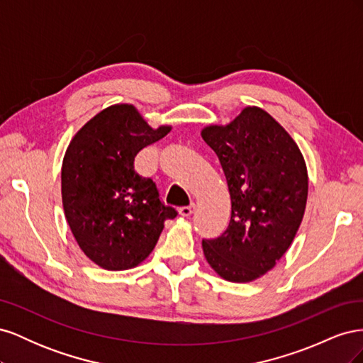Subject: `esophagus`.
<instances>
[{"instance_id":"obj_1","label":"esophagus","mask_w":363,"mask_h":363,"mask_svg":"<svg viewBox=\"0 0 363 363\" xmlns=\"http://www.w3.org/2000/svg\"><path fill=\"white\" fill-rule=\"evenodd\" d=\"M194 212V204H189V206H183L179 208V213L182 216H191Z\"/></svg>"}]
</instances>
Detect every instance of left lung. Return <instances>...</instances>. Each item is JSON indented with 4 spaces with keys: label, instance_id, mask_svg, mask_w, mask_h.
Masks as SVG:
<instances>
[{
    "label": "left lung",
    "instance_id": "1",
    "mask_svg": "<svg viewBox=\"0 0 363 363\" xmlns=\"http://www.w3.org/2000/svg\"><path fill=\"white\" fill-rule=\"evenodd\" d=\"M201 136L216 152L232 199L228 227L203 239L204 256L228 281L256 280L288 251L301 224L309 188L303 155L259 107H245L225 127H206Z\"/></svg>",
    "mask_w": 363,
    "mask_h": 363
}]
</instances>
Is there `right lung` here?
<instances>
[{"instance_id":"obj_1","label":"right lung","mask_w":363,"mask_h":363,"mask_svg":"<svg viewBox=\"0 0 363 363\" xmlns=\"http://www.w3.org/2000/svg\"><path fill=\"white\" fill-rule=\"evenodd\" d=\"M152 130L133 106L104 108L74 136L62 164V201L84 255L111 271L130 269L156 247L167 219L177 216L135 157L169 133Z\"/></svg>"}]
</instances>
